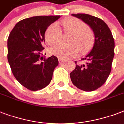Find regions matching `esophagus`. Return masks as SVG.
Masks as SVG:
<instances>
[{
    "mask_svg": "<svg viewBox=\"0 0 124 124\" xmlns=\"http://www.w3.org/2000/svg\"><path fill=\"white\" fill-rule=\"evenodd\" d=\"M58 62L60 64H62V63H64L66 62V60H64L63 58H58Z\"/></svg>",
    "mask_w": 124,
    "mask_h": 124,
    "instance_id": "esophagus-1",
    "label": "esophagus"
}]
</instances>
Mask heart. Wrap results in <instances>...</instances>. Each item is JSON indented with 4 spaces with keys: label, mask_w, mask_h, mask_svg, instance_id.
I'll use <instances>...</instances> for the list:
<instances>
[{
    "label": "heart",
    "mask_w": 124,
    "mask_h": 124,
    "mask_svg": "<svg viewBox=\"0 0 124 124\" xmlns=\"http://www.w3.org/2000/svg\"><path fill=\"white\" fill-rule=\"evenodd\" d=\"M64 31L71 33L69 39L70 44H58L51 49V54L60 58H71L81 51L85 53L90 50L94 42V35L84 22L75 17H68L62 20ZM45 40L49 45L54 46L61 40L62 31L57 24L48 26L45 31Z\"/></svg>",
    "instance_id": "heart-1"
}]
</instances>
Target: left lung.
Listing matches in <instances>:
<instances>
[{
	"label": "left lung",
	"instance_id": "left-lung-1",
	"mask_svg": "<svg viewBox=\"0 0 124 124\" xmlns=\"http://www.w3.org/2000/svg\"><path fill=\"white\" fill-rule=\"evenodd\" d=\"M90 26L94 34V44L91 52L82 60L86 64H76L70 73L72 82L81 90L93 91L100 87L111 71L115 41L111 31L104 20L84 13L72 14ZM75 64L77 62H75Z\"/></svg>",
	"mask_w": 124,
	"mask_h": 124
}]
</instances>
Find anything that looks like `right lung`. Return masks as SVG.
Returning <instances> with one entry per match:
<instances>
[{"label":"right lung","mask_w":124,"mask_h":124,"mask_svg":"<svg viewBox=\"0 0 124 124\" xmlns=\"http://www.w3.org/2000/svg\"><path fill=\"white\" fill-rule=\"evenodd\" d=\"M59 18V15H49L25 18L15 26L9 35L8 60L11 70L16 80L29 90L47 86L58 65L55 56L44 57L43 44L46 29Z\"/></svg>","instance_id":"right-lung-1"}]
</instances>
